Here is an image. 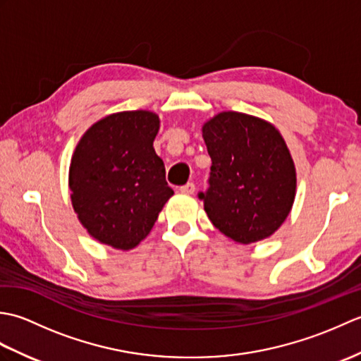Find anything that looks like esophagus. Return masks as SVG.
Listing matches in <instances>:
<instances>
[{
  "mask_svg": "<svg viewBox=\"0 0 361 361\" xmlns=\"http://www.w3.org/2000/svg\"><path fill=\"white\" fill-rule=\"evenodd\" d=\"M194 190H195L194 183H186L185 186H180V192L181 194H194Z\"/></svg>",
  "mask_w": 361,
  "mask_h": 361,
  "instance_id": "obj_1",
  "label": "esophagus"
}]
</instances>
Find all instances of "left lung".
<instances>
[{"mask_svg":"<svg viewBox=\"0 0 361 361\" xmlns=\"http://www.w3.org/2000/svg\"><path fill=\"white\" fill-rule=\"evenodd\" d=\"M211 157L204 203L212 225L237 243L270 237L295 200L296 172L281 133L245 113L224 111L203 126Z\"/></svg>","mask_w":361,"mask_h":361,"instance_id":"8db88e82","label":"left lung"}]
</instances>
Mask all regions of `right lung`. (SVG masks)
Wrapping results in <instances>:
<instances>
[{
  "instance_id": "1",
  "label": "right lung",
  "mask_w": 361,
  "mask_h": 361,
  "mask_svg": "<svg viewBox=\"0 0 361 361\" xmlns=\"http://www.w3.org/2000/svg\"><path fill=\"white\" fill-rule=\"evenodd\" d=\"M158 130L155 113L122 111L96 122L79 141L70 167L71 202L96 240L135 248L173 195L153 149Z\"/></svg>"
}]
</instances>
